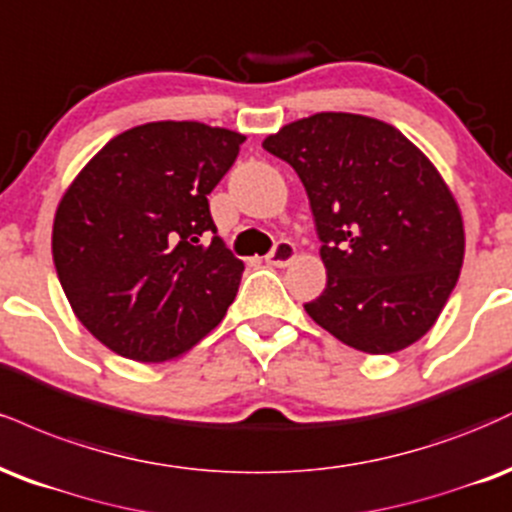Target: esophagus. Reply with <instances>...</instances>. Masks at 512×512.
<instances>
[{"label":"esophagus","mask_w":512,"mask_h":512,"mask_svg":"<svg viewBox=\"0 0 512 512\" xmlns=\"http://www.w3.org/2000/svg\"><path fill=\"white\" fill-rule=\"evenodd\" d=\"M294 258H297V246L287 242V239H282V242L275 244V249L268 254V263L275 268H285L290 266Z\"/></svg>","instance_id":"1"}]
</instances>
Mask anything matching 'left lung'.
Wrapping results in <instances>:
<instances>
[{"label":"left lung","mask_w":512,"mask_h":512,"mask_svg":"<svg viewBox=\"0 0 512 512\" xmlns=\"http://www.w3.org/2000/svg\"><path fill=\"white\" fill-rule=\"evenodd\" d=\"M302 179L328 285L304 304L323 330L366 354L424 338L458 285L465 225L436 165L393 124L318 112L263 141Z\"/></svg>","instance_id":"1"}]
</instances>
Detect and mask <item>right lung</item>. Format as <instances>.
Masks as SVG:
<instances>
[{
    "label": "right lung",
    "mask_w": 512,
    "mask_h": 512,
    "mask_svg": "<svg viewBox=\"0 0 512 512\" xmlns=\"http://www.w3.org/2000/svg\"><path fill=\"white\" fill-rule=\"evenodd\" d=\"M244 134L148 122L86 162L54 213L52 258L78 321L134 362H172L225 318L244 263L215 232L208 194Z\"/></svg>",
    "instance_id": "add662e5"
}]
</instances>
